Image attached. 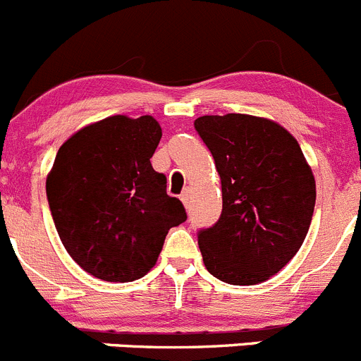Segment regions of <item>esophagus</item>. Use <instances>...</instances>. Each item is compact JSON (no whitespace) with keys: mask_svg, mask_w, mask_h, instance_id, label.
Here are the masks:
<instances>
[{"mask_svg":"<svg viewBox=\"0 0 361 361\" xmlns=\"http://www.w3.org/2000/svg\"><path fill=\"white\" fill-rule=\"evenodd\" d=\"M180 200H183V204L186 205H190V190H184L183 191V195H180Z\"/></svg>","mask_w":361,"mask_h":361,"instance_id":"34e87169","label":"esophagus"}]
</instances>
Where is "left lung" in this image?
Masks as SVG:
<instances>
[{"label": "left lung", "mask_w": 361, "mask_h": 361, "mask_svg": "<svg viewBox=\"0 0 361 361\" xmlns=\"http://www.w3.org/2000/svg\"><path fill=\"white\" fill-rule=\"evenodd\" d=\"M195 129L221 178L218 221L198 230L209 273L230 286L276 274L307 238L315 180L300 143L283 127L241 113L205 115Z\"/></svg>", "instance_id": "left-lung-1"}]
</instances>
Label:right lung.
Masks as SVG:
<instances>
[{"instance_id":"add662e5","label":"right lung","mask_w":361,"mask_h":361,"mask_svg":"<svg viewBox=\"0 0 361 361\" xmlns=\"http://www.w3.org/2000/svg\"><path fill=\"white\" fill-rule=\"evenodd\" d=\"M161 140L152 116H109L60 147L46 183L54 226L68 255L106 281H133L156 264L183 202L150 164Z\"/></svg>"}]
</instances>
